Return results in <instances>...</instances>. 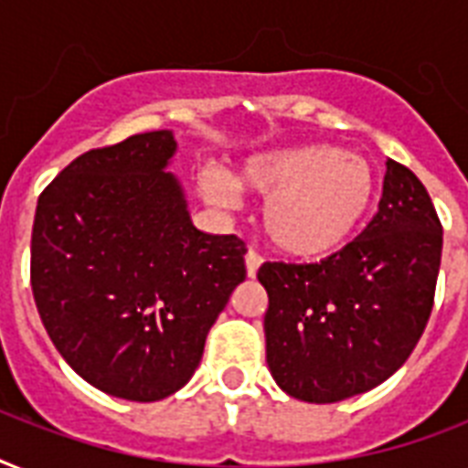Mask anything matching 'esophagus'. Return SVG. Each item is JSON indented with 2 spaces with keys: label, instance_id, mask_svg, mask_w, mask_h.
Returning a JSON list of instances; mask_svg holds the SVG:
<instances>
[{
  "label": "esophagus",
  "instance_id": "esophagus-1",
  "mask_svg": "<svg viewBox=\"0 0 468 468\" xmlns=\"http://www.w3.org/2000/svg\"><path fill=\"white\" fill-rule=\"evenodd\" d=\"M260 264H262V255L255 252V250H250L248 255H245V267H248V277H255L257 270H260Z\"/></svg>",
  "mask_w": 468,
  "mask_h": 468
}]
</instances>
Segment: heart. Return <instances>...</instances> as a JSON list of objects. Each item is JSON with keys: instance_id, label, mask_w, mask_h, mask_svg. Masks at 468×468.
<instances>
[{"instance_id": "obj_1", "label": "heart", "mask_w": 468, "mask_h": 468, "mask_svg": "<svg viewBox=\"0 0 468 468\" xmlns=\"http://www.w3.org/2000/svg\"><path fill=\"white\" fill-rule=\"evenodd\" d=\"M233 179L240 189L264 197L267 240L296 260H323L345 248L377 194L369 162L330 145H296L250 157ZM198 186L208 204H235L230 182L213 169L198 175Z\"/></svg>"}]
</instances>
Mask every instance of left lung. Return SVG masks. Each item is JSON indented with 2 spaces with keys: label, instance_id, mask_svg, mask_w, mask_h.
Here are the masks:
<instances>
[{
  "label": "left lung",
  "instance_id": "obj_1",
  "mask_svg": "<svg viewBox=\"0 0 468 468\" xmlns=\"http://www.w3.org/2000/svg\"><path fill=\"white\" fill-rule=\"evenodd\" d=\"M442 223L428 189L386 162L377 216L340 252L313 264L264 262L267 364L282 391L337 403L400 369L435 303Z\"/></svg>",
  "mask_w": 468,
  "mask_h": 468
}]
</instances>
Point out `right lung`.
<instances>
[{"label": "right lung", "instance_id": "obj_1", "mask_svg": "<svg viewBox=\"0 0 468 468\" xmlns=\"http://www.w3.org/2000/svg\"><path fill=\"white\" fill-rule=\"evenodd\" d=\"M169 131L72 160L38 197L31 289L55 349L99 391L167 399L245 279V240L194 228Z\"/></svg>", "mask_w": 468, "mask_h": 468}]
</instances>
